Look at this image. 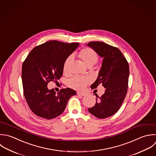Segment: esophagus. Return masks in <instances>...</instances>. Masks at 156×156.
I'll return each mask as SVG.
<instances>
[{
    "label": "esophagus",
    "instance_id": "1",
    "mask_svg": "<svg viewBox=\"0 0 156 156\" xmlns=\"http://www.w3.org/2000/svg\"><path fill=\"white\" fill-rule=\"evenodd\" d=\"M77 95L79 96H84L86 95L85 93L84 92H77Z\"/></svg>",
    "mask_w": 156,
    "mask_h": 156
}]
</instances>
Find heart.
I'll use <instances>...</instances> for the list:
<instances>
[{"label":"heart","mask_w":156,"mask_h":156,"mask_svg":"<svg viewBox=\"0 0 156 156\" xmlns=\"http://www.w3.org/2000/svg\"><path fill=\"white\" fill-rule=\"evenodd\" d=\"M78 57L87 67H92L98 59V56L97 53L90 48H85L81 50L78 53ZM72 61V56H69L66 59L63 64L64 73L69 72ZM89 82V80L87 78H84L80 76H75L70 80L69 85L73 89L76 90H83L85 88Z\"/></svg>","instance_id":"b5f03b06"}]
</instances>
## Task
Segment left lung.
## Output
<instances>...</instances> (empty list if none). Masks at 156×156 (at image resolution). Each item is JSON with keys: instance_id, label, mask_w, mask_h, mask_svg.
<instances>
[{"instance_id": "1", "label": "left lung", "mask_w": 156, "mask_h": 156, "mask_svg": "<svg viewBox=\"0 0 156 156\" xmlns=\"http://www.w3.org/2000/svg\"><path fill=\"white\" fill-rule=\"evenodd\" d=\"M86 45L92 48L103 61L96 81L91 85L96 89L99 84L105 92L89 112L98 119H106L115 114L121 107L126 95L129 75V64L121 51L102 42H90ZM97 98L98 95H96Z\"/></svg>"}]
</instances>
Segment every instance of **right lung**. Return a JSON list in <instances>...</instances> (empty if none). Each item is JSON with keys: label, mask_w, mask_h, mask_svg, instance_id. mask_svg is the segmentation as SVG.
Segmentation results:
<instances>
[{"label": "right lung", "mask_w": 156, "mask_h": 156, "mask_svg": "<svg viewBox=\"0 0 156 156\" xmlns=\"http://www.w3.org/2000/svg\"><path fill=\"white\" fill-rule=\"evenodd\" d=\"M78 46V42L49 41L34 47L23 62V94L36 115L48 120L57 117L65 110L69 98L76 95L70 88L62 89L56 94L54 89H48L47 84L62 76L64 61Z\"/></svg>", "instance_id": "add662e5"}]
</instances>
